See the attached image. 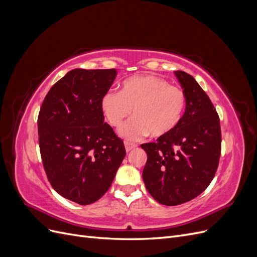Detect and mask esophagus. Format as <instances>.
<instances>
[{"label": "esophagus", "instance_id": "esophagus-1", "mask_svg": "<svg viewBox=\"0 0 257 257\" xmlns=\"http://www.w3.org/2000/svg\"><path fill=\"white\" fill-rule=\"evenodd\" d=\"M137 147L136 144H132V143H125V150L126 152H130L132 149H135V148Z\"/></svg>", "mask_w": 257, "mask_h": 257}]
</instances>
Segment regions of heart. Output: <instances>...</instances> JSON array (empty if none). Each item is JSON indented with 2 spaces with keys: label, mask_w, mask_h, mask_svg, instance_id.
Segmentation results:
<instances>
[{
  "label": "heart",
  "mask_w": 257,
  "mask_h": 257,
  "mask_svg": "<svg viewBox=\"0 0 257 257\" xmlns=\"http://www.w3.org/2000/svg\"><path fill=\"white\" fill-rule=\"evenodd\" d=\"M185 107L184 91L153 75L132 77L122 82L120 92L108 91L100 98V109L115 128L123 125L133 110L134 119L120 132L130 142L149 133L153 137L170 134L180 124Z\"/></svg>",
  "instance_id": "1"
}]
</instances>
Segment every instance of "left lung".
Masks as SVG:
<instances>
[{
	"instance_id": "left-lung-1",
	"label": "left lung",
	"mask_w": 257,
	"mask_h": 257,
	"mask_svg": "<svg viewBox=\"0 0 257 257\" xmlns=\"http://www.w3.org/2000/svg\"><path fill=\"white\" fill-rule=\"evenodd\" d=\"M175 75L186 96L183 118L170 134L141 146L148 155L146 189L165 206L184 204L208 188L219 166L222 143L219 114L206 92L188 73Z\"/></svg>"
}]
</instances>
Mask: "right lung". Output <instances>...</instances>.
Here are the masks:
<instances>
[{"label":"right lung","instance_id":"right-lung-1","mask_svg":"<svg viewBox=\"0 0 257 257\" xmlns=\"http://www.w3.org/2000/svg\"><path fill=\"white\" fill-rule=\"evenodd\" d=\"M115 76L114 68L73 69L52 85L38 114L48 180L61 196L79 205L104 195L126 154L100 109V98Z\"/></svg>","mask_w":257,"mask_h":257}]
</instances>
